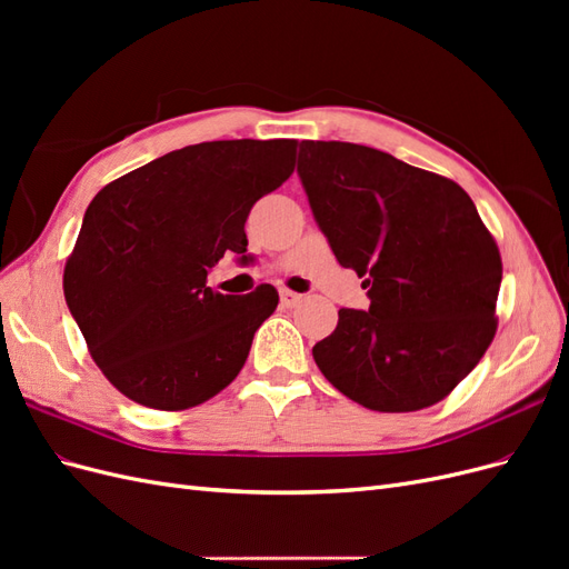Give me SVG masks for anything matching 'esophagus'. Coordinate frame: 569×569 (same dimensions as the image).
I'll return each mask as SVG.
<instances>
[{
	"label": "esophagus",
	"instance_id": "obj_1",
	"mask_svg": "<svg viewBox=\"0 0 569 569\" xmlns=\"http://www.w3.org/2000/svg\"><path fill=\"white\" fill-rule=\"evenodd\" d=\"M301 299H303V297L297 295V291H291V289H282V291H280V301H282V306H287V308H295Z\"/></svg>",
	"mask_w": 569,
	"mask_h": 569
}]
</instances>
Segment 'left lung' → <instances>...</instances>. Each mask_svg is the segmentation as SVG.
<instances>
[{
    "instance_id": "obj_1",
    "label": "left lung",
    "mask_w": 569,
    "mask_h": 569,
    "mask_svg": "<svg viewBox=\"0 0 569 569\" xmlns=\"http://www.w3.org/2000/svg\"><path fill=\"white\" fill-rule=\"evenodd\" d=\"M299 178L339 266L370 308H341L320 372L351 401L412 412L446 399L496 337L501 251L453 180L380 149L306 140Z\"/></svg>"
}]
</instances>
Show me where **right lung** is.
Returning a JSON list of instances; mask_svg holds the SVG:
<instances>
[{"mask_svg": "<svg viewBox=\"0 0 569 569\" xmlns=\"http://www.w3.org/2000/svg\"><path fill=\"white\" fill-rule=\"evenodd\" d=\"M297 140H220L170 151L92 199L63 268L66 303L107 380L130 401L184 410L244 368L278 289L206 284L244 253L251 206L295 173Z\"/></svg>", "mask_w": 569, "mask_h": 569, "instance_id": "add662e5", "label": "right lung"}]
</instances>
